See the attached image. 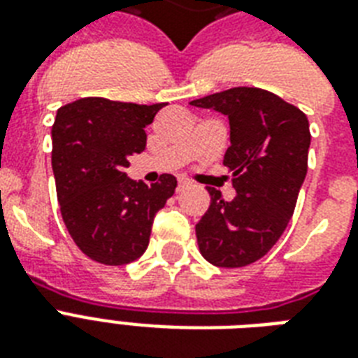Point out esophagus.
<instances>
[{
  "label": "esophagus",
  "instance_id": "1",
  "mask_svg": "<svg viewBox=\"0 0 358 358\" xmlns=\"http://www.w3.org/2000/svg\"><path fill=\"white\" fill-rule=\"evenodd\" d=\"M185 187H187V182H185V180H178V187H176V191H184Z\"/></svg>",
  "mask_w": 358,
  "mask_h": 358
}]
</instances>
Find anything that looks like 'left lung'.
<instances>
[{"label":"left lung","mask_w":358,"mask_h":358,"mask_svg":"<svg viewBox=\"0 0 358 358\" xmlns=\"http://www.w3.org/2000/svg\"><path fill=\"white\" fill-rule=\"evenodd\" d=\"M189 103L229 117L223 163L236 189L234 199L224 201L221 191L208 187L212 202L195 227L199 249L213 266H249L269 252L292 219L306 176L308 119L256 87H234Z\"/></svg>","instance_id":"1"}]
</instances>
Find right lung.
<instances>
[{
    "label": "right lung",
    "mask_w": 358,
    "mask_h": 358,
    "mask_svg": "<svg viewBox=\"0 0 358 358\" xmlns=\"http://www.w3.org/2000/svg\"><path fill=\"white\" fill-rule=\"evenodd\" d=\"M163 106L81 98L57 111L52 167L61 215L76 245L100 264L137 260L156 213L174 195L173 174L146 185L124 171L129 156L145 150V128Z\"/></svg>",
    "instance_id": "1"
}]
</instances>
